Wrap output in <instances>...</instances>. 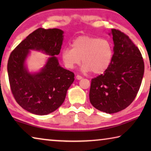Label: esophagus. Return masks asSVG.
<instances>
[{"label":"esophagus","instance_id":"esophagus-1","mask_svg":"<svg viewBox=\"0 0 151 151\" xmlns=\"http://www.w3.org/2000/svg\"><path fill=\"white\" fill-rule=\"evenodd\" d=\"M76 79H78V80H81V79L83 78V77H82L81 75H78L76 76Z\"/></svg>","mask_w":151,"mask_h":151}]
</instances>
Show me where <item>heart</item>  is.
I'll use <instances>...</instances> for the list:
<instances>
[{"mask_svg":"<svg viewBox=\"0 0 151 151\" xmlns=\"http://www.w3.org/2000/svg\"><path fill=\"white\" fill-rule=\"evenodd\" d=\"M112 47L105 39L91 36H81L74 40L72 48H65L62 52V60L68 69H73L81 63L85 72L100 75L105 72L111 64Z\"/></svg>","mask_w":151,"mask_h":151,"instance_id":"heart-1","label":"heart"}]
</instances>
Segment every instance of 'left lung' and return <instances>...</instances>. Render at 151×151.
Returning a JSON list of instances; mask_svg holds the SVG:
<instances>
[{"label":"left lung","mask_w":151,"mask_h":151,"mask_svg":"<svg viewBox=\"0 0 151 151\" xmlns=\"http://www.w3.org/2000/svg\"><path fill=\"white\" fill-rule=\"evenodd\" d=\"M114 54L105 72L92 78L89 99L94 108L112 114L126 109L134 100L145 71L141 53L121 30H111Z\"/></svg>","instance_id":"8db88e82"}]
</instances>
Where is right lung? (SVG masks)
<instances>
[{"label":"right lung","mask_w":151,"mask_h":151,"mask_svg":"<svg viewBox=\"0 0 151 151\" xmlns=\"http://www.w3.org/2000/svg\"><path fill=\"white\" fill-rule=\"evenodd\" d=\"M63 31L58 29L39 28L12 51L7 70L11 90L22 109L38 115L54 112L65 101L66 92L75 80V75L59 65ZM30 49L44 51L52 55L39 73L30 74L25 68V59Z\"/></svg>","instance_id":"add662e5"}]
</instances>
